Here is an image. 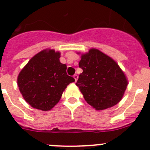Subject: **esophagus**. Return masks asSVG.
Instances as JSON below:
<instances>
[{
  "mask_svg": "<svg viewBox=\"0 0 150 150\" xmlns=\"http://www.w3.org/2000/svg\"><path fill=\"white\" fill-rule=\"evenodd\" d=\"M74 80H75V81H77L78 80V75L77 74H74Z\"/></svg>",
  "mask_w": 150,
  "mask_h": 150,
  "instance_id": "34e87169",
  "label": "esophagus"
}]
</instances>
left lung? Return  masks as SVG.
<instances>
[{"label":"left lung","mask_w":150,"mask_h":150,"mask_svg":"<svg viewBox=\"0 0 150 150\" xmlns=\"http://www.w3.org/2000/svg\"><path fill=\"white\" fill-rule=\"evenodd\" d=\"M79 67L83 69V73L76 85L93 108L104 110L121 100L128 80L112 57L96 48H91L86 53L81 54Z\"/></svg>","instance_id":"8db88e82"}]
</instances>
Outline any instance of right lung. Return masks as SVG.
I'll list each match as a JSON object with an SVG mask.
<instances>
[{
    "mask_svg": "<svg viewBox=\"0 0 150 150\" xmlns=\"http://www.w3.org/2000/svg\"><path fill=\"white\" fill-rule=\"evenodd\" d=\"M61 53L44 49L33 56L17 76L18 87L29 105L49 111L57 104L67 85L75 81L67 74V65L60 61Z\"/></svg>",
    "mask_w": 150,
    "mask_h": 150,
    "instance_id": "obj_1",
    "label": "right lung"
}]
</instances>
